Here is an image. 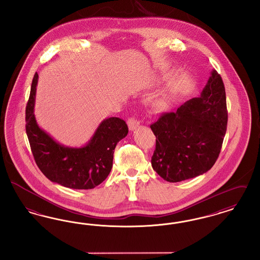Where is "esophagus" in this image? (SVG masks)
Instances as JSON below:
<instances>
[{"mask_svg":"<svg viewBox=\"0 0 260 260\" xmlns=\"http://www.w3.org/2000/svg\"><path fill=\"white\" fill-rule=\"evenodd\" d=\"M140 124V121L136 118V117H131L128 120H127V125H128V128L131 131H135L137 128V126Z\"/></svg>","mask_w":260,"mask_h":260,"instance_id":"obj_1","label":"esophagus"}]
</instances>
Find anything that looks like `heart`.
<instances>
[{
  "mask_svg": "<svg viewBox=\"0 0 260 260\" xmlns=\"http://www.w3.org/2000/svg\"><path fill=\"white\" fill-rule=\"evenodd\" d=\"M160 105H161V104H158V105H157V107H159V106H160Z\"/></svg>",
  "mask_w": 260,
  "mask_h": 260,
  "instance_id": "obj_1",
  "label": "heart"
}]
</instances>
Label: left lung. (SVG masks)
<instances>
[{
    "label": "left lung",
    "instance_id": "left-lung-1",
    "mask_svg": "<svg viewBox=\"0 0 260 260\" xmlns=\"http://www.w3.org/2000/svg\"><path fill=\"white\" fill-rule=\"evenodd\" d=\"M225 87L211 71L199 98L175 112L162 113L150 125L156 136L153 170L169 182H179L207 173L217 160L227 128Z\"/></svg>",
    "mask_w": 260,
    "mask_h": 260
}]
</instances>
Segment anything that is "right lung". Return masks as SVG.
Masks as SVG:
<instances>
[{
	"mask_svg": "<svg viewBox=\"0 0 260 260\" xmlns=\"http://www.w3.org/2000/svg\"><path fill=\"white\" fill-rule=\"evenodd\" d=\"M38 77L37 73L34 75L25 112L26 134L38 168L50 181L64 187L92 189L111 172L114 150L127 135V125L120 118H108L99 124L86 146H63L40 128L36 122L34 105Z\"/></svg>",
	"mask_w": 260,
	"mask_h": 260,
	"instance_id": "obj_1",
	"label": "right lung"
}]
</instances>
